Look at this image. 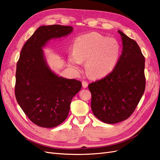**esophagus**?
<instances>
[{
    "mask_svg": "<svg viewBox=\"0 0 160 160\" xmlns=\"http://www.w3.org/2000/svg\"><path fill=\"white\" fill-rule=\"evenodd\" d=\"M82 85H83V87L84 88H88V81H82Z\"/></svg>",
    "mask_w": 160,
    "mask_h": 160,
    "instance_id": "1",
    "label": "esophagus"
}]
</instances>
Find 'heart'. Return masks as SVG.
<instances>
[{
    "label": "heart",
    "mask_w": 160,
    "mask_h": 160,
    "mask_svg": "<svg viewBox=\"0 0 160 160\" xmlns=\"http://www.w3.org/2000/svg\"><path fill=\"white\" fill-rule=\"evenodd\" d=\"M74 52L68 58L69 65L78 69L86 61L85 68L93 78L108 75L117 66L122 52L119 42L115 38L92 32L77 37L74 42Z\"/></svg>",
    "instance_id": "1"
}]
</instances>
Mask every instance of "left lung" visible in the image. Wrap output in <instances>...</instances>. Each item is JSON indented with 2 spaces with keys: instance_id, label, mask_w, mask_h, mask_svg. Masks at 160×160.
<instances>
[{
  "instance_id": "left-lung-1",
  "label": "left lung",
  "mask_w": 160,
  "mask_h": 160,
  "mask_svg": "<svg viewBox=\"0 0 160 160\" xmlns=\"http://www.w3.org/2000/svg\"><path fill=\"white\" fill-rule=\"evenodd\" d=\"M123 51L115 69L100 80L89 84L91 109L95 117L106 123L128 119L141 99L146 88L145 57L138 43L118 31Z\"/></svg>"
}]
</instances>
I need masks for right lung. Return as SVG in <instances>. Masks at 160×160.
<instances>
[{
    "mask_svg": "<svg viewBox=\"0 0 160 160\" xmlns=\"http://www.w3.org/2000/svg\"><path fill=\"white\" fill-rule=\"evenodd\" d=\"M70 26L38 27L22 47L17 61L14 94L18 105L31 122L51 128L68 116L72 98L82 88L80 81L59 77L47 66L42 47L51 38L69 35Z\"/></svg>",
    "mask_w": 160,
    "mask_h": 160,
    "instance_id": "1",
    "label": "right lung"
}]
</instances>
